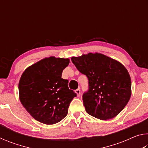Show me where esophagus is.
Returning a JSON list of instances; mask_svg holds the SVG:
<instances>
[{
	"label": "esophagus",
	"mask_w": 148,
	"mask_h": 148,
	"mask_svg": "<svg viewBox=\"0 0 148 148\" xmlns=\"http://www.w3.org/2000/svg\"><path fill=\"white\" fill-rule=\"evenodd\" d=\"M75 92H76V93L77 94V97H79L80 96L81 92H80V89H77L76 90H75Z\"/></svg>",
	"instance_id": "34e87169"
}]
</instances>
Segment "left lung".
<instances>
[{"mask_svg":"<svg viewBox=\"0 0 148 148\" xmlns=\"http://www.w3.org/2000/svg\"><path fill=\"white\" fill-rule=\"evenodd\" d=\"M71 60L89 80V89L82 97L87 113L103 120L117 116L131 95V77L125 67L101 53H90Z\"/></svg>","mask_w":148,"mask_h":148,"instance_id":"obj_1","label":"left lung"}]
</instances>
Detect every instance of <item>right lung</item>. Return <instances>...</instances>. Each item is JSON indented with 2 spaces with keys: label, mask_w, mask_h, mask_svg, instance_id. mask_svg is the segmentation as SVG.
Instances as JSON below:
<instances>
[{
  "label": "right lung",
  "mask_w": 148,
  "mask_h": 148,
  "mask_svg": "<svg viewBox=\"0 0 148 148\" xmlns=\"http://www.w3.org/2000/svg\"><path fill=\"white\" fill-rule=\"evenodd\" d=\"M69 59L50 57L27 68L19 82V99L32 117L47 125L57 123L68 114L76 92L61 77Z\"/></svg>",
  "instance_id": "obj_1"
}]
</instances>
